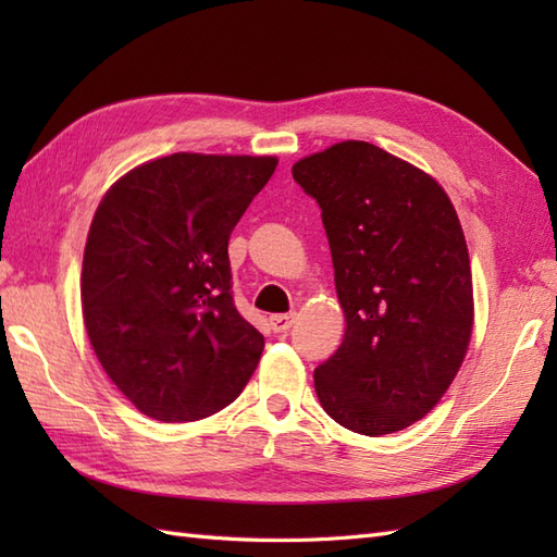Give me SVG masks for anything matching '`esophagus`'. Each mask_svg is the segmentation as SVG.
<instances>
[{"label":"esophagus","mask_w":557,"mask_h":557,"mask_svg":"<svg viewBox=\"0 0 557 557\" xmlns=\"http://www.w3.org/2000/svg\"><path fill=\"white\" fill-rule=\"evenodd\" d=\"M297 321V313H280V315H272L270 318V325L275 333H287V330Z\"/></svg>","instance_id":"1"}]
</instances>
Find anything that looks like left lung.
Here are the masks:
<instances>
[{
  "mask_svg": "<svg viewBox=\"0 0 557 557\" xmlns=\"http://www.w3.org/2000/svg\"><path fill=\"white\" fill-rule=\"evenodd\" d=\"M321 206L345 339L313 371L327 417L361 435L423 419L455 381L474 327L469 251L431 174L366 140L292 168Z\"/></svg>",
  "mask_w": 557,
  "mask_h": 557,
  "instance_id": "obj_1",
  "label": "left lung"
}]
</instances>
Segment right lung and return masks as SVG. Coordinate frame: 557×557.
I'll return each instance as SVG.
<instances>
[{
	"label": "right lung",
	"instance_id": "add662e5",
	"mask_svg": "<svg viewBox=\"0 0 557 557\" xmlns=\"http://www.w3.org/2000/svg\"><path fill=\"white\" fill-rule=\"evenodd\" d=\"M277 158L174 152L124 174L96 210L83 321L104 373L146 417L198 421L239 397L265 339L232 299L230 234Z\"/></svg>",
	"mask_w": 557,
	"mask_h": 557
}]
</instances>
